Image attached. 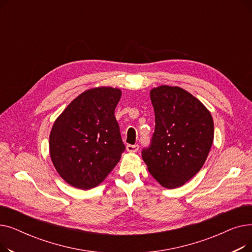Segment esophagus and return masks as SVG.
Segmentation results:
<instances>
[{
    "label": "esophagus",
    "instance_id": "esophagus-1",
    "mask_svg": "<svg viewBox=\"0 0 252 252\" xmlns=\"http://www.w3.org/2000/svg\"><path fill=\"white\" fill-rule=\"evenodd\" d=\"M139 149V145H127L126 146V151L130 153H135Z\"/></svg>",
    "mask_w": 252,
    "mask_h": 252
}]
</instances>
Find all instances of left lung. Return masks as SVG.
Wrapping results in <instances>:
<instances>
[{
	"label": "left lung",
	"mask_w": 252,
	"mask_h": 252,
	"mask_svg": "<svg viewBox=\"0 0 252 252\" xmlns=\"http://www.w3.org/2000/svg\"><path fill=\"white\" fill-rule=\"evenodd\" d=\"M150 99L155 130L142 157L162 187L176 189L203 166L214 141L213 116L201 101L177 86L153 88Z\"/></svg>",
	"instance_id": "1"
}]
</instances>
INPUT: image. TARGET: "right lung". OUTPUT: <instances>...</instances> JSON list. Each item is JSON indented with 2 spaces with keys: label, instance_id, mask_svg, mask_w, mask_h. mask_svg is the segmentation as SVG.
<instances>
[{
  "label": "right lung",
  "instance_id": "1",
  "mask_svg": "<svg viewBox=\"0 0 252 252\" xmlns=\"http://www.w3.org/2000/svg\"><path fill=\"white\" fill-rule=\"evenodd\" d=\"M122 90L96 87L73 99L56 118L49 137L51 160L70 186L97 187L121 160L126 147L114 110Z\"/></svg>",
  "mask_w": 252,
  "mask_h": 252
}]
</instances>
